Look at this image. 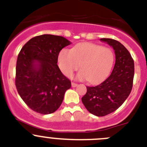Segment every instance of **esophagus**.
Returning a JSON list of instances; mask_svg holds the SVG:
<instances>
[{
	"mask_svg": "<svg viewBox=\"0 0 147 147\" xmlns=\"http://www.w3.org/2000/svg\"><path fill=\"white\" fill-rule=\"evenodd\" d=\"M78 86V84L77 83H75V82H72V87H75Z\"/></svg>",
	"mask_w": 147,
	"mask_h": 147,
	"instance_id": "1",
	"label": "esophagus"
}]
</instances>
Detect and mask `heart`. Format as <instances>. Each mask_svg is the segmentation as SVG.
Returning <instances> with one entry per match:
<instances>
[{"mask_svg":"<svg viewBox=\"0 0 147 147\" xmlns=\"http://www.w3.org/2000/svg\"><path fill=\"white\" fill-rule=\"evenodd\" d=\"M115 53L112 49L93 43H82L70 50L64 48L58 55V65L64 75L71 77L80 67L77 78L97 83L110 73L115 63Z\"/></svg>","mask_w":147,"mask_h":147,"instance_id":"1","label":"heart"}]
</instances>
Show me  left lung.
I'll return each mask as SVG.
<instances>
[{
	"label": "left lung",
	"mask_w": 147,
	"mask_h": 147,
	"mask_svg": "<svg viewBox=\"0 0 147 147\" xmlns=\"http://www.w3.org/2000/svg\"><path fill=\"white\" fill-rule=\"evenodd\" d=\"M115 50V65L112 73L104 82L94 87H87L82 97L86 109L97 117L115 112L129 95L133 86L134 63L129 52L119 41L101 38Z\"/></svg>",
	"instance_id": "1"
}]
</instances>
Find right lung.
Instances as JSON below:
<instances>
[{
  "label": "right lung",
  "instance_id": "add662e5",
  "mask_svg": "<svg viewBox=\"0 0 147 147\" xmlns=\"http://www.w3.org/2000/svg\"><path fill=\"white\" fill-rule=\"evenodd\" d=\"M71 42L62 36L42 35L28 41L18 56L16 86L19 95L32 110L48 115L63 101L71 82L57 66L60 50Z\"/></svg>",
  "mask_w": 147,
  "mask_h": 147
}]
</instances>
